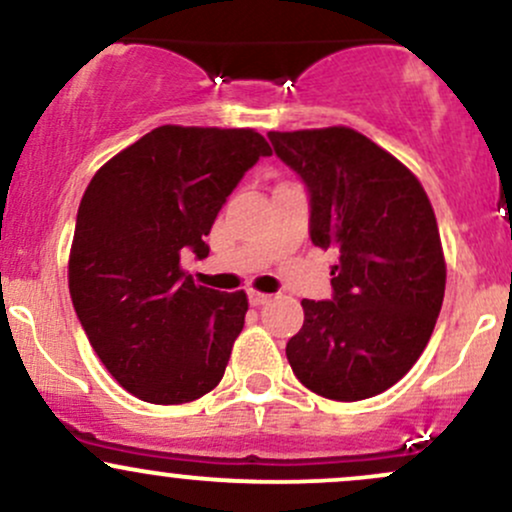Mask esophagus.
Returning <instances> with one entry per match:
<instances>
[{"mask_svg": "<svg viewBox=\"0 0 512 512\" xmlns=\"http://www.w3.org/2000/svg\"><path fill=\"white\" fill-rule=\"evenodd\" d=\"M247 301H250V306H265V303L269 301V296L262 294V291L250 289L247 291Z\"/></svg>", "mask_w": 512, "mask_h": 512, "instance_id": "obj_1", "label": "esophagus"}]
</instances>
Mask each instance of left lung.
<instances>
[{
  "mask_svg": "<svg viewBox=\"0 0 512 512\" xmlns=\"http://www.w3.org/2000/svg\"><path fill=\"white\" fill-rule=\"evenodd\" d=\"M306 184L313 245L338 247L333 299H303L286 359L306 389L362 401L418 362L445 299V255L428 194L408 167L345 126L267 133Z\"/></svg>",
  "mask_w": 512,
  "mask_h": 512,
  "instance_id": "obj_1",
  "label": "left lung"
}]
</instances>
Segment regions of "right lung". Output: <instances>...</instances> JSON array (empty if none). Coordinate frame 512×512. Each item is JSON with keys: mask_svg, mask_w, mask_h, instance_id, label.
Segmentation results:
<instances>
[{"mask_svg": "<svg viewBox=\"0 0 512 512\" xmlns=\"http://www.w3.org/2000/svg\"><path fill=\"white\" fill-rule=\"evenodd\" d=\"M267 155L252 128L160 126L89 182L67 269L72 306L109 374L140 401L189 403L223 379L247 296L196 286L179 257L209 255L204 235Z\"/></svg>", "mask_w": 512, "mask_h": 512, "instance_id": "1", "label": "right lung"}]
</instances>
